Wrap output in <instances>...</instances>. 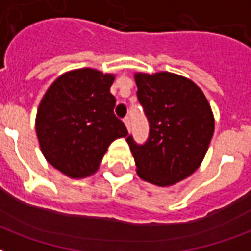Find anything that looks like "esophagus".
<instances>
[{
    "instance_id": "1",
    "label": "esophagus",
    "mask_w": 251,
    "mask_h": 251,
    "mask_svg": "<svg viewBox=\"0 0 251 251\" xmlns=\"http://www.w3.org/2000/svg\"><path fill=\"white\" fill-rule=\"evenodd\" d=\"M124 122H125L126 127H127V130H129V129H130V125H131L130 117H125V118H124Z\"/></svg>"
}]
</instances>
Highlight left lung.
I'll return each instance as SVG.
<instances>
[{
  "label": "left lung",
  "instance_id": "obj_1",
  "mask_svg": "<svg viewBox=\"0 0 251 251\" xmlns=\"http://www.w3.org/2000/svg\"><path fill=\"white\" fill-rule=\"evenodd\" d=\"M137 98L149 122V137L126 141L145 181L167 187L194 174L214 134V115L204 94L187 77L171 72L136 74Z\"/></svg>",
  "mask_w": 251,
  "mask_h": 251
}]
</instances>
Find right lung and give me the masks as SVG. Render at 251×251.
Returning a JSON list of instances; mask_svg holds the SVG:
<instances>
[{
    "label": "right lung",
    "mask_w": 251,
    "mask_h": 251,
    "mask_svg": "<svg viewBox=\"0 0 251 251\" xmlns=\"http://www.w3.org/2000/svg\"><path fill=\"white\" fill-rule=\"evenodd\" d=\"M114 75L82 68L59 76L37 110L36 133L47 161L72 179L98 169L111 142L127 136L114 114Z\"/></svg>",
    "instance_id": "obj_1"
}]
</instances>
